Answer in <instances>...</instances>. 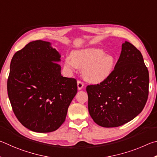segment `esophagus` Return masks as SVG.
<instances>
[{"mask_svg": "<svg viewBox=\"0 0 157 157\" xmlns=\"http://www.w3.org/2000/svg\"><path fill=\"white\" fill-rule=\"evenodd\" d=\"M77 87H78V90L82 89V88H83V83H82L81 81H78V82H77Z\"/></svg>", "mask_w": 157, "mask_h": 157, "instance_id": "esophagus-1", "label": "esophagus"}]
</instances>
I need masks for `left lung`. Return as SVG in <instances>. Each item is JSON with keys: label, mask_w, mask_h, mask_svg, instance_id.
Listing matches in <instances>:
<instances>
[{"label": "left lung", "mask_w": 157, "mask_h": 157, "mask_svg": "<svg viewBox=\"0 0 157 157\" xmlns=\"http://www.w3.org/2000/svg\"><path fill=\"white\" fill-rule=\"evenodd\" d=\"M60 58L49 42L37 40L16 52L11 61L7 87L12 110L33 132L58 130L76 94V79L61 76Z\"/></svg>", "instance_id": "8db88e82"}]
</instances>
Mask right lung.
I'll use <instances>...</instances> for the list:
<instances>
[{"label": "right lung", "mask_w": 157, "mask_h": 157, "mask_svg": "<svg viewBox=\"0 0 157 157\" xmlns=\"http://www.w3.org/2000/svg\"><path fill=\"white\" fill-rule=\"evenodd\" d=\"M86 91L89 113L98 125L115 128L132 120L149 94V72L141 52L125 41L114 70L100 83L88 85Z\"/></svg>", "instance_id": "obj_1"}]
</instances>
